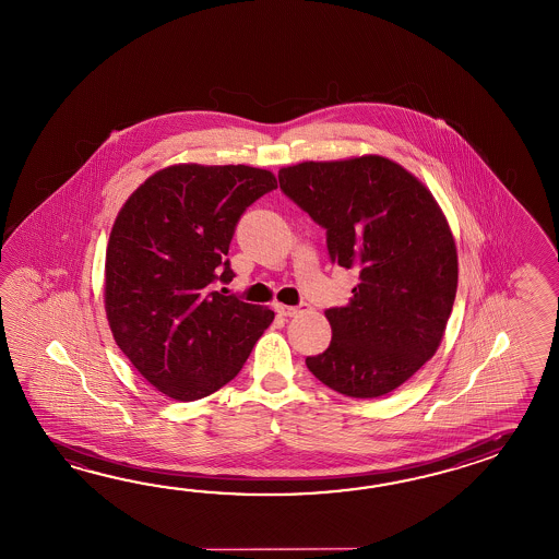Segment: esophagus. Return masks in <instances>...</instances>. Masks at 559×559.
Returning <instances> with one entry per match:
<instances>
[{
    "label": "esophagus",
    "mask_w": 559,
    "mask_h": 559,
    "mask_svg": "<svg viewBox=\"0 0 559 559\" xmlns=\"http://www.w3.org/2000/svg\"><path fill=\"white\" fill-rule=\"evenodd\" d=\"M275 312L280 316H287V318H294L298 313L310 312V306L308 304H299V306H286V304H275L273 306Z\"/></svg>",
    "instance_id": "1"
}]
</instances>
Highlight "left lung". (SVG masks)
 <instances>
[{"instance_id": "1", "label": "left lung", "mask_w": 559, "mask_h": 559, "mask_svg": "<svg viewBox=\"0 0 559 559\" xmlns=\"http://www.w3.org/2000/svg\"><path fill=\"white\" fill-rule=\"evenodd\" d=\"M277 177L324 227L330 260L360 272L350 301L325 310L328 350L306 366L340 394L384 396L441 344L459 280L451 227L429 189L384 156L306 160Z\"/></svg>"}]
</instances>
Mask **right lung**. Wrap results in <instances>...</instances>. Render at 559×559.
<instances>
[{
    "mask_svg": "<svg viewBox=\"0 0 559 559\" xmlns=\"http://www.w3.org/2000/svg\"><path fill=\"white\" fill-rule=\"evenodd\" d=\"M277 187L246 165H173L127 199L112 225L105 308L118 348L158 392L199 401L234 380L273 322L263 306L223 296L229 243L253 201Z\"/></svg>",
    "mask_w": 559,
    "mask_h": 559,
    "instance_id": "1",
    "label": "right lung"
}]
</instances>
